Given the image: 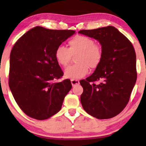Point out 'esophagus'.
<instances>
[{
	"mask_svg": "<svg viewBox=\"0 0 146 146\" xmlns=\"http://www.w3.org/2000/svg\"><path fill=\"white\" fill-rule=\"evenodd\" d=\"M71 84H72V86H74L75 85H78L80 84V81L78 80H71Z\"/></svg>",
	"mask_w": 146,
	"mask_h": 146,
	"instance_id": "esophagus-1",
	"label": "esophagus"
}]
</instances>
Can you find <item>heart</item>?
<instances>
[{"label":"heart","instance_id":"obj_1","mask_svg":"<svg viewBox=\"0 0 146 146\" xmlns=\"http://www.w3.org/2000/svg\"><path fill=\"white\" fill-rule=\"evenodd\" d=\"M68 46L60 45L55 52L57 62L62 66H66L71 61L72 56L75 57L76 64L69 66L64 71L67 78L75 80L84 77L88 73L89 67L94 69L98 67L103 58L102 45L95 42L93 38L86 36L78 35L68 41Z\"/></svg>","mask_w":146,"mask_h":146}]
</instances>
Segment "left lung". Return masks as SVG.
<instances>
[{"instance_id":"1","label":"left lung","mask_w":146,"mask_h":146,"mask_svg":"<svg viewBox=\"0 0 146 146\" xmlns=\"http://www.w3.org/2000/svg\"><path fill=\"white\" fill-rule=\"evenodd\" d=\"M78 33L98 40L103 58L94 73L80 81V101L87 113L100 119L117 116L125 108L137 80L136 53L132 43L113 26ZM101 80L99 85L95 81Z\"/></svg>"}]
</instances>
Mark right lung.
I'll list each match as a JSON object with an SVG mask.
<instances>
[{"label": "right lung", "mask_w": 146, "mask_h": 146, "mask_svg": "<svg viewBox=\"0 0 146 146\" xmlns=\"http://www.w3.org/2000/svg\"><path fill=\"white\" fill-rule=\"evenodd\" d=\"M73 30H53L36 27L21 37L10 53L9 86L15 101L27 115L38 120L48 119L62 108L71 89L63 76L55 52Z\"/></svg>", "instance_id": "1"}]
</instances>
